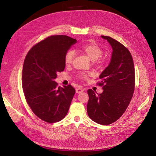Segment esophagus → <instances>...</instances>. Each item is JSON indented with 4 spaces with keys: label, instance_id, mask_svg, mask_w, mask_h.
I'll use <instances>...</instances> for the list:
<instances>
[{
    "label": "esophagus",
    "instance_id": "1",
    "mask_svg": "<svg viewBox=\"0 0 156 156\" xmlns=\"http://www.w3.org/2000/svg\"><path fill=\"white\" fill-rule=\"evenodd\" d=\"M83 90H82V89H80V88H77L76 90V93H78V94L83 93Z\"/></svg>",
    "mask_w": 156,
    "mask_h": 156
}]
</instances>
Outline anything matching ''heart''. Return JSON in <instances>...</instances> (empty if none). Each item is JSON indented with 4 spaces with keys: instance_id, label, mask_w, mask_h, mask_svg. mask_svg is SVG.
<instances>
[{
    "instance_id": "obj_1",
    "label": "heart",
    "mask_w": 156,
    "mask_h": 156,
    "mask_svg": "<svg viewBox=\"0 0 156 156\" xmlns=\"http://www.w3.org/2000/svg\"><path fill=\"white\" fill-rule=\"evenodd\" d=\"M77 50L83 54L86 55L91 61L98 60L102 55L103 51L102 49L95 43H88L84 45L80 46L77 48ZM75 57V52L73 51H69L65 56V63L66 65H69L72 63ZM90 74L81 73L79 77L83 79H87Z\"/></svg>"
}]
</instances>
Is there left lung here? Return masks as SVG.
I'll return each instance as SVG.
<instances>
[{"label": "left lung", "mask_w": 156, "mask_h": 156, "mask_svg": "<svg viewBox=\"0 0 156 156\" xmlns=\"http://www.w3.org/2000/svg\"><path fill=\"white\" fill-rule=\"evenodd\" d=\"M101 37L110 44L112 53L110 63L99 76L103 92L96 95L91 89L87 90V112L96 123L107 125L120 118L128 107L135 90V73L128 49L112 37Z\"/></svg>", "instance_id": "8db88e82"}]
</instances>
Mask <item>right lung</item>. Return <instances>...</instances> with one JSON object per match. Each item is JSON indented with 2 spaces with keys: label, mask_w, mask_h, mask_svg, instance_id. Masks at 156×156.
Masks as SVG:
<instances>
[{
  "label": "right lung",
  "mask_w": 156,
  "mask_h": 156,
  "mask_svg": "<svg viewBox=\"0 0 156 156\" xmlns=\"http://www.w3.org/2000/svg\"><path fill=\"white\" fill-rule=\"evenodd\" d=\"M76 42L68 36H51L26 56L22 72L25 96L34 114L44 122H59L68 113L75 89L71 85L58 87L54 80L65 69V54Z\"/></svg>",
  "instance_id": "1"
}]
</instances>
